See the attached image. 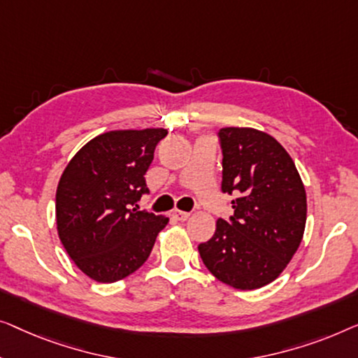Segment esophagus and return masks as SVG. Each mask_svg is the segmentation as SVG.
Instances as JSON below:
<instances>
[{
	"label": "esophagus",
	"instance_id": "esophagus-1",
	"mask_svg": "<svg viewBox=\"0 0 358 358\" xmlns=\"http://www.w3.org/2000/svg\"><path fill=\"white\" fill-rule=\"evenodd\" d=\"M172 215L177 220H188L189 219V213H185V210H173Z\"/></svg>",
	"mask_w": 358,
	"mask_h": 358
}]
</instances>
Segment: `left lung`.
Here are the masks:
<instances>
[{"mask_svg":"<svg viewBox=\"0 0 358 358\" xmlns=\"http://www.w3.org/2000/svg\"><path fill=\"white\" fill-rule=\"evenodd\" d=\"M222 191L235 194L231 222L219 219L215 234L198 246L214 278L238 290L271 284L303 238L306 193L294 160L273 136L255 128L219 131Z\"/></svg>","mask_w":358,"mask_h":358,"instance_id":"1","label":"left lung"}]
</instances>
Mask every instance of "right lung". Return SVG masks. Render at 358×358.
I'll return each mask as SVG.
<instances>
[{"mask_svg":"<svg viewBox=\"0 0 358 358\" xmlns=\"http://www.w3.org/2000/svg\"><path fill=\"white\" fill-rule=\"evenodd\" d=\"M164 128L118 129L95 136L64 169L57 188V230L83 273L110 284L149 258L169 217L139 210L144 175Z\"/></svg>","mask_w":358,"mask_h":358,"instance_id":"obj_1","label":"right lung"}]
</instances>
